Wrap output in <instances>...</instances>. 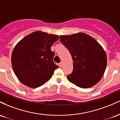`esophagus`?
<instances>
[{
	"mask_svg": "<svg viewBox=\"0 0 120 120\" xmlns=\"http://www.w3.org/2000/svg\"><path fill=\"white\" fill-rule=\"evenodd\" d=\"M59 66H60V67L62 66H63V62H61L60 63V64H59Z\"/></svg>",
	"mask_w": 120,
	"mask_h": 120,
	"instance_id": "esophagus-1",
	"label": "esophagus"
}]
</instances>
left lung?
Returning a JSON list of instances; mask_svg holds the SVG:
<instances>
[{"instance_id": "left-lung-1", "label": "left lung", "mask_w": 120, "mask_h": 120, "mask_svg": "<svg viewBox=\"0 0 120 120\" xmlns=\"http://www.w3.org/2000/svg\"><path fill=\"white\" fill-rule=\"evenodd\" d=\"M61 42L68 49L73 60V71L68 75L71 83L82 88L97 84L104 74L107 58L98 41L86 33L60 36Z\"/></svg>"}]
</instances>
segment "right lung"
Segmentation results:
<instances>
[{
	"label": "right lung",
	"mask_w": 120,
	"mask_h": 120,
	"mask_svg": "<svg viewBox=\"0 0 120 120\" xmlns=\"http://www.w3.org/2000/svg\"><path fill=\"white\" fill-rule=\"evenodd\" d=\"M58 35L36 31L21 39L13 48L11 64L16 76L22 84L37 88L50 80L58 67L53 61L51 47Z\"/></svg>",
	"instance_id": "add662e5"
}]
</instances>
